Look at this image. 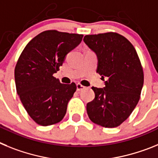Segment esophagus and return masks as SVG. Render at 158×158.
<instances>
[{
  "label": "esophagus",
  "instance_id": "esophagus-1",
  "mask_svg": "<svg viewBox=\"0 0 158 158\" xmlns=\"http://www.w3.org/2000/svg\"><path fill=\"white\" fill-rule=\"evenodd\" d=\"M76 87H77V90L78 91H81V90H83L85 89V87L84 86H83V85H81L80 83H78L77 85H76Z\"/></svg>",
  "mask_w": 158,
  "mask_h": 158
}]
</instances>
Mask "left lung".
I'll list each match as a JSON object with an SVG mask.
<instances>
[{"label": "left lung", "instance_id": "8db88e82", "mask_svg": "<svg viewBox=\"0 0 158 158\" xmlns=\"http://www.w3.org/2000/svg\"><path fill=\"white\" fill-rule=\"evenodd\" d=\"M83 41L97 55L96 71L106 80L103 88L92 87L95 97L87 104L89 118L106 128L118 127L134 110L143 87L136 50L127 38L114 32L87 35Z\"/></svg>", "mask_w": 158, "mask_h": 158}]
</instances>
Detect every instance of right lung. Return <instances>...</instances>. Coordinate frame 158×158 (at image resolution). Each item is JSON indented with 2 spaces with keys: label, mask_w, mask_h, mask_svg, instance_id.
I'll list each match as a JSON object with an SVG mask.
<instances>
[{
  "label": "right lung",
  "mask_w": 158,
  "mask_h": 158,
  "mask_svg": "<svg viewBox=\"0 0 158 158\" xmlns=\"http://www.w3.org/2000/svg\"><path fill=\"white\" fill-rule=\"evenodd\" d=\"M83 35L48 30L26 45L15 68L16 92L30 117L50 126L64 118L76 85L60 83L53 76L66 56L81 43Z\"/></svg>",
  "instance_id": "obj_1"
}]
</instances>
